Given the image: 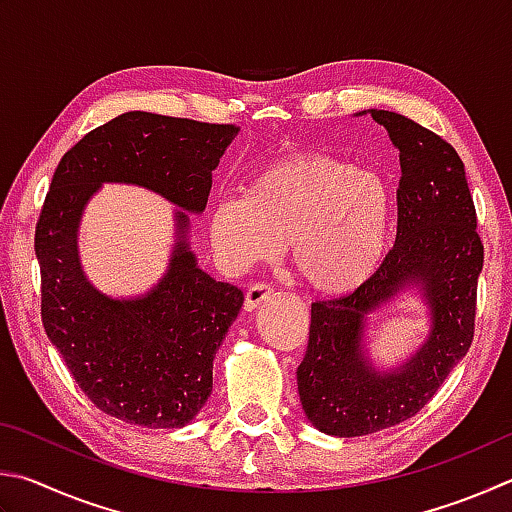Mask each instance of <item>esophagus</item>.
<instances>
[{"mask_svg": "<svg viewBox=\"0 0 512 512\" xmlns=\"http://www.w3.org/2000/svg\"><path fill=\"white\" fill-rule=\"evenodd\" d=\"M273 293H275V288H273L271 284H266V282L253 284V286H250L248 291H246V300H244L246 311H255L259 304L266 302L268 297H273Z\"/></svg>", "mask_w": 512, "mask_h": 512, "instance_id": "34e87169", "label": "esophagus"}]
</instances>
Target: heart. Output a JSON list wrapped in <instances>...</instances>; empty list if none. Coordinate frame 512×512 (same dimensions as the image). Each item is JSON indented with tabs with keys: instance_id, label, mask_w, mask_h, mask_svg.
Returning a JSON list of instances; mask_svg holds the SVG:
<instances>
[{
	"instance_id": "1",
	"label": "heart",
	"mask_w": 512,
	"mask_h": 512,
	"mask_svg": "<svg viewBox=\"0 0 512 512\" xmlns=\"http://www.w3.org/2000/svg\"><path fill=\"white\" fill-rule=\"evenodd\" d=\"M389 226L387 183L318 152L264 165L246 197L219 199L208 215L212 250L228 271H246L291 246L297 275L324 295L349 293L374 275Z\"/></svg>"
}]
</instances>
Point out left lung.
<instances>
[{
    "label": "left lung",
    "mask_w": 512,
    "mask_h": 512,
    "mask_svg": "<svg viewBox=\"0 0 512 512\" xmlns=\"http://www.w3.org/2000/svg\"><path fill=\"white\" fill-rule=\"evenodd\" d=\"M401 159L396 239L383 262L351 293L311 304L297 392L309 421L333 436H365L423 410L475 338L483 244L463 161L423 125L371 109ZM424 286L433 309L428 345L401 372L376 375L361 353L364 315L405 283Z\"/></svg>",
    "instance_id": "8db88e82"
}]
</instances>
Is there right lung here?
Returning <instances> with one entry per match:
<instances>
[{
  "label": "right lung",
  "instance_id": "obj_1",
  "mask_svg": "<svg viewBox=\"0 0 512 512\" xmlns=\"http://www.w3.org/2000/svg\"><path fill=\"white\" fill-rule=\"evenodd\" d=\"M237 125L127 111L62 156L35 226L42 322L73 380L100 412L141 427H183L212 392V360L244 291L212 280L179 235L170 271L141 300H109L78 262L82 208L100 183H136L201 212Z\"/></svg>",
  "mask_w": 512,
  "mask_h": 512
}]
</instances>
